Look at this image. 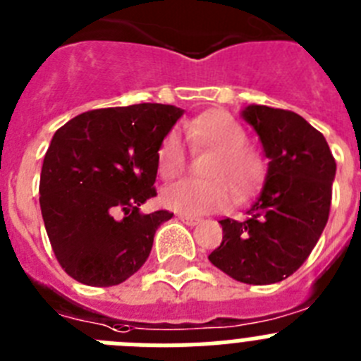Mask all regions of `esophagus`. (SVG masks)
I'll use <instances>...</instances> for the list:
<instances>
[{
	"instance_id": "obj_1",
	"label": "esophagus",
	"mask_w": 361,
	"mask_h": 361,
	"mask_svg": "<svg viewBox=\"0 0 361 361\" xmlns=\"http://www.w3.org/2000/svg\"><path fill=\"white\" fill-rule=\"evenodd\" d=\"M178 220L183 221V224H186V226H198L200 224V218H195V216H186V214H178Z\"/></svg>"
}]
</instances>
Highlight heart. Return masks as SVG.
Returning a JSON list of instances; mask_svg holds the SVG:
<instances>
[{
    "label": "heart",
    "instance_id": "b5f03b06",
    "mask_svg": "<svg viewBox=\"0 0 361 361\" xmlns=\"http://www.w3.org/2000/svg\"><path fill=\"white\" fill-rule=\"evenodd\" d=\"M188 135L193 147L213 152L207 163L209 180L184 178L164 188L161 202L168 209L186 216H200L226 209L231 204L233 188L236 197H247L263 180V161L252 148L245 147L247 134L233 116L221 111H207L188 125ZM184 147L180 134L170 130L159 143L157 170L164 178H173L184 168Z\"/></svg>",
    "mask_w": 361,
    "mask_h": 361
}]
</instances>
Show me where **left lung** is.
Here are the masks:
<instances>
[{
    "instance_id": "obj_1",
    "label": "left lung",
    "mask_w": 361,
    "mask_h": 361,
    "mask_svg": "<svg viewBox=\"0 0 361 361\" xmlns=\"http://www.w3.org/2000/svg\"><path fill=\"white\" fill-rule=\"evenodd\" d=\"M240 114L256 130L269 170L245 220H220L224 238L209 261L240 283H279L306 261L326 227L336 163L302 116L267 105Z\"/></svg>"
}]
</instances>
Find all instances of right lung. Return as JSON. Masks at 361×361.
<instances>
[{
  "instance_id": "add662e5",
  "label": "right lung",
  "mask_w": 361,
  "mask_h": 361,
  "mask_svg": "<svg viewBox=\"0 0 361 361\" xmlns=\"http://www.w3.org/2000/svg\"><path fill=\"white\" fill-rule=\"evenodd\" d=\"M184 114L163 104L82 112L51 137L41 171V213L51 249L78 283L114 286L145 264L173 213H141L155 197L157 148Z\"/></svg>"
}]
</instances>
